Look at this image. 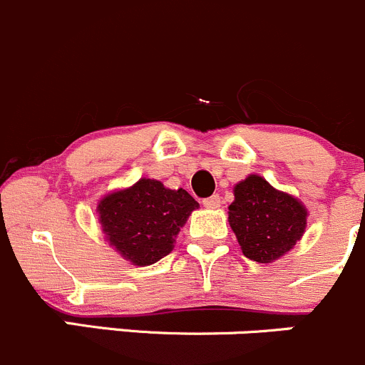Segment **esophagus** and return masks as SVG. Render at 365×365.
Returning <instances> with one entry per match:
<instances>
[{
    "instance_id": "34e87169",
    "label": "esophagus",
    "mask_w": 365,
    "mask_h": 365,
    "mask_svg": "<svg viewBox=\"0 0 365 365\" xmlns=\"http://www.w3.org/2000/svg\"><path fill=\"white\" fill-rule=\"evenodd\" d=\"M203 206H205V208H210V210L219 208V206H220V197L217 196V194H213L212 197H206V200H203Z\"/></svg>"
}]
</instances>
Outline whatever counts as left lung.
Here are the masks:
<instances>
[{"label": "left lung", "mask_w": 365, "mask_h": 365, "mask_svg": "<svg viewBox=\"0 0 365 365\" xmlns=\"http://www.w3.org/2000/svg\"><path fill=\"white\" fill-rule=\"evenodd\" d=\"M227 220L242 252L257 263H274L304 237L307 208L300 200L249 175L233 187Z\"/></svg>", "instance_id": "1"}]
</instances>
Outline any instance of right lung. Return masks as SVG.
I'll return each instance as SVG.
<instances>
[{
  "label": "right lung",
  "instance_id": "add662e5",
  "mask_svg": "<svg viewBox=\"0 0 365 365\" xmlns=\"http://www.w3.org/2000/svg\"><path fill=\"white\" fill-rule=\"evenodd\" d=\"M197 208L200 203L187 190L168 189L152 178L111 190L97 203L106 242L135 267H148L168 256L183 224Z\"/></svg>",
  "mask_w": 365,
  "mask_h": 365
}]
</instances>
